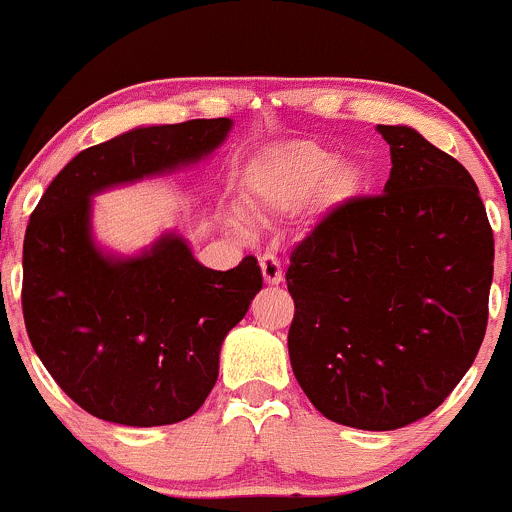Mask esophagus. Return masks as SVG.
Returning a JSON list of instances; mask_svg holds the SVG:
<instances>
[{"mask_svg":"<svg viewBox=\"0 0 512 512\" xmlns=\"http://www.w3.org/2000/svg\"><path fill=\"white\" fill-rule=\"evenodd\" d=\"M258 266H261L263 281H266L268 286H278V283L283 281L281 261H278V258L273 254H263L261 258H258Z\"/></svg>","mask_w":512,"mask_h":512,"instance_id":"34e87169","label":"esophagus"}]
</instances>
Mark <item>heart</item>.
Listing matches in <instances>:
<instances>
[{
    "label": "heart",
    "mask_w": 512,
    "mask_h": 512,
    "mask_svg": "<svg viewBox=\"0 0 512 512\" xmlns=\"http://www.w3.org/2000/svg\"><path fill=\"white\" fill-rule=\"evenodd\" d=\"M367 172L357 160H337L335 152L315 142H288L263 155L249 177L258 207L288 212L315 194L323 207H337L355 197Z\"/></svg>",
    "instance_id": "heart-1"
}]
</instances>
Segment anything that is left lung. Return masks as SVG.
Wrapping results in <instances>:
<instances>
[{
    "label": "left lung",
    "mask_w": 512,
    "mask_h": 512,
    "mask_svg": "<svg viewBox=\"0 0 512 512\" xmlns=\"http://www.w3.org/2000/svg\"><path fill=\"white\" fill-rule=\"evenodd\" d=\"M384 194L335 207L286 271L293 374L337 424L392 431L424 419L481 350L493 231L466 167L407 125H377Z\"/></svg>",
    "instance_id": "8db88e82"
}]
</instances>
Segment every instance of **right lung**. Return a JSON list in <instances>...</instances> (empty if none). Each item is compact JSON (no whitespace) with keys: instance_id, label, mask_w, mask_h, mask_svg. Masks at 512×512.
<instances>
[{"instance_id":"add662e5","label":"right lung","mask_w":512,"mask_h":512,"mask_svg":"<svg viewBox=\"0 0 512 512\" xmlns=\"http://www.w3.org/2000/svg\"><path fill=\"white\" fill-rule=\"evenodd\" d=\"M229 118L135 128L78 152L56 175L24 236L26 333L56 384L88 414L125 426L177 424L219 377L226 333L261 291L254 256L214 271L162 234L140 256L103 254L91 197L212 155Z\"/></svg>"}]
</instances>
